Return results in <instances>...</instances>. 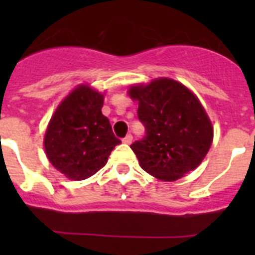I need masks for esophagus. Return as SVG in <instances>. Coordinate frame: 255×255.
I'll return each mask as SVG.
<instances>
[{
	"instance_id": "34e87169",
	"label": "esophagus",
	"mask_w": 255,
	"mask_h": 255,
	"mask_svg": "<svg viewBox=\"0 0 255 255\" xmlns=\"http://www.w3.org/2000/svg\"><path fill=\"white\" fill-rule=\"evenodd\" d=\"M123 141L125 144H131V141H132V135L131 134H128L125 136V138L123 139Z\"/></svg>"
}]
</instances>
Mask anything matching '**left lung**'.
Instances as JSON below:
<instances>
[{
	"label": "left lung",
	"mask_w": 255,
	"mask_h": 255,
	"mask_svg": "<svg viewBox=\"0 0 255 255\" xmlns=\"http://www.w3.org/2000/svg\"><path fill=\"white\" fill-rule=\"evenodd\" d=\"M139 101L138 119L145 135L130 145L140 167L152 176L173 181L193 171L208 153L212 124L194 94L172 79H157L130 88Z\"/></svg>",
	"instance_id": "obj_1"
}]
</instances>
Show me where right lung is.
Wrapping results in <instances>:
<instances>
[{"label":"right lung","mask_w":255,"mask_h":255,"mask_svg":"<svg viewBox=\"0 0 255 255\" xmlns=\"http://www.w3.org/2000/svg\"><path fill=\"white\" fill-rule=\"evenodd\" d=\"M102 107V94L80 85L61 102L49 121L44 135L47 157L69 179L91 177L121 144Z\"/></svg>","instance_id":"1"}]
</instances>
